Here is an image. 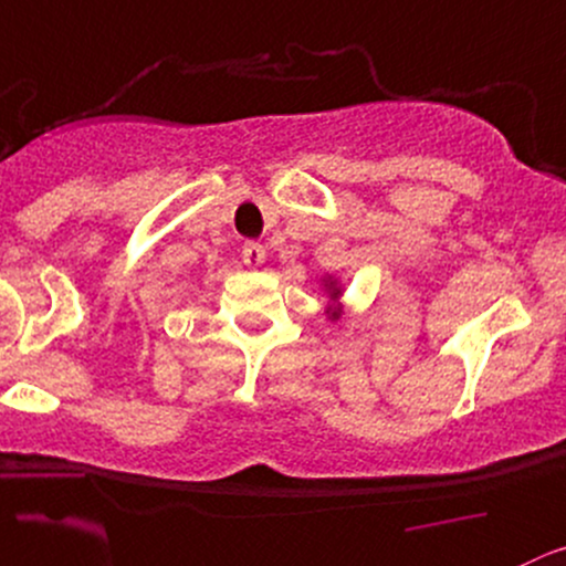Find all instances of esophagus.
<instances>
[{
	"mask_svg": "<svg viewBox=\"0 0 566 566\" xmlns=\"http://www.w3.org/2000/svg\"><path fill=\"white\" fill-rule=\"evenodd\" d=\"M243 262L249 268H262V265H265V245L245 243L243 245Z\"/></svg>",
	"mask_w": 566,
	"mask_h": 566,
	"instance_id": "34e87169",
	"label": "esophagus"
}]
</instances>
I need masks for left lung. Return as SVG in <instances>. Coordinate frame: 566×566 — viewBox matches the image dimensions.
<instances>
[{
    "label": "left lung",
    "mask_w": 566,
    "mask_h": 566,
    "mask_svg": "<svg viewBox=\"0 0 566 566\" xmlns=\"http://www.w3.org/2000/svg\"><path fill=\"white\" fill-rule=\"evenodd\" d=\"M321 284H323V293H326V298H328V304H326V321H339V315H343V293H345V287L343 284H339V279L337 276H323L321 279Z\"/></svg>",
    "instance_id": "1"
}]
</instances>
